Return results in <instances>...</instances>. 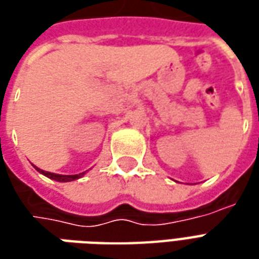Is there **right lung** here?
<instances>
[{
	"mask_svg": "<svg viewBox=\"0 0 259 259\" xmlns=\"http://www.w3.org/2000/svg\"><path fill=\"white\" fill-rule=\"evenodd\" d=\"M36 168V166H34ZM40 174H42L44 176H47V178H50V179L53 180H57V182H72V180H76L79 179V178H81L83 175H84V172L83 174H79V175H57V174H51V172H46V170H41V169L36 168Z\"/></svg>",
	"mask_w": 259,
	"mask_h": 259,
	"instance_id": "right-lung-1",
	"label": "right lung"
}]
</instances>
